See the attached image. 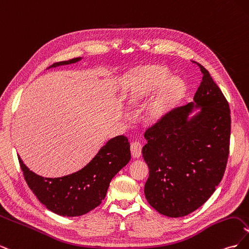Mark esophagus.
Wrapping results in <instances>:
<instances>
[{"label": "esophagus", "instance_id": "1", "mask_svg": "<svg viewBox=\"0 0 249 249\" xmlns=\"http://www.w3.org/2000/svg\"><path fill=\"white\" fill-rule=\"evenodd\" d=\"M141 149L142 145L139 142H134L131 144V155L135 159H138V158L141 157Z\"/></svg>", "mask_w": 249, "mask_h": 249}]
</instances>
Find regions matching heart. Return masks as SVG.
<instances>
[{"mask_svg": "<svg viewBox=\"0 0 249 249\" xmlns=\"http://www.w3.org/2000/svg\"><path fill=\"white\" fill-rule=\"evenodd\" d=\"M168 76L169 71L166 69L155 65L139 67L130 74L127 101L132 107L142 106L164 82L145 110L144 117L148 124H156L166 117L184 93V83L178 78L165 81Z\"/></svg>", "mask_w": 249, "mask_h": 249, "instance_id": "heart-1", "label": "heart"}]
</instances>
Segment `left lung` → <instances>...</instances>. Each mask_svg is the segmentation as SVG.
<instances>
[{
	"instance_id": "8db88e82",
	"label": "left lung",
	"mask_w": 249,
	"mask_h": 249,
	"mask_svg": "<svg viewBox=\"0 0 249 249\" xmlns=\"http://www.w3.org/2000/svg\"><path fill=\"white\" fill-rule=\"evenodd\" d=\"M198 66L202 81L193 102L148 129L142 147L149 169L145 198L160 214L172 218L194 212L210 198L229 157V103L209 71Z\"/></svg>"
}]
</instances>
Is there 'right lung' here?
I'll return each mask as SVG.
<instances>
[{"instance_id":"add662e5","label":"right lung","mask_w":249,"mask_h":249,"mask_svg":"<svg viewBox=\"0 0 249 249\" xmlns=\"http://www.w3.org/2000/svg\"><path fill=\"white\" fill-rule=\"evenodd\" d=\"M83 58L54 63L49 69L77 63ZM18 161L30 189L46 207L60 216L76 217L96 208L106 196L111 179L131 159L130 143L124 136L106 142L82 169L61 178H43Z\"/></svg>"}]
</instances>
